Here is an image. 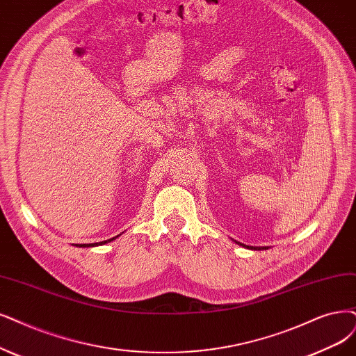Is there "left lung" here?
Segmentation results:
<instances>
[{"label": "left lung", "instance_id": "8db88e82", "mask_svg": "<svg viewBox=\"0 0 356 356\" xmlns=\"http://www.w3.org/2000/svg\"><path fill=\"white\" fill-rule=\"evenodd\" d=\"M241 246L246 248V249H252V251H261V249H268L270 246H251V245H243L241 243Z\"/></svg>", "mask_w": 356, "mask_h": 356}]
</instances>
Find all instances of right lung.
<instances>
[{"mask_svg": "<svg viewBox=\"0 0 356 356\" xmlns=\"http://www.w3.org/2000/svg\"><path fill=\"white\" fill-rule=\"evenodd\" d=\"M114 238H111V239H107V241H102V242H94V243H77V246H98V245H104V243H107V242H111Z\"/></svg>", "mask_w": 356, "mask_h": 356, "instance_id": "right-lung-1", "label": "right lung"}]
</instances>
